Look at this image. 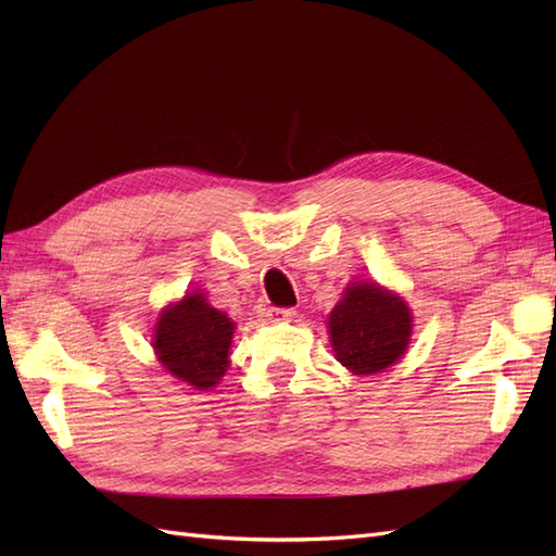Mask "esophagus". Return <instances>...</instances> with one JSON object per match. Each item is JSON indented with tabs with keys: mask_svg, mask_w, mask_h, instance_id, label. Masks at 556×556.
<instances>
[{
	"mask_svg": "<svg viewBox=\"0 0 556 556\" xmlns=\"http://www.w3.org/2000/svg\"><path fill=\"white\" fill-rule=\"evenodd\" d=\"M267 316L273 321H287V319H293L295 316V309L293 307H269Z\"/></svg>",
	"mask_w": 556,
	"mask_h": 556,
	"instance_id": "obj_1",
	"label": "esophagus"
}]
</instances>
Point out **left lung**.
Segmentation results:
<instances>
[{
  "label": "left lung",
  "mask_w": 556,
  "mask_h": 556,
  "mask_svg": "<svg viewBox=\"0 0 556 556\" xmlns=\"http://www.w3.org/2000/svg\"><path fill=\"white\" fill-rule=\"evenodd\" d=\"M328 328L342 366L356 375H372L403 356L412 316L399 295L377 283H352L330 312Z\"/></svg>",
  "instance_id": "left-lung-1"
}]
</instances>
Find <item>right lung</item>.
<instances>
[{"label": "right lung", "instance_id": "1", "mask_svg": "<svg viewBox=\"0 0 556 556\" xmlns=\"http://www.w3.org/2000/svg\"><path fill=\"white\" fill-rule=\"evenodd\" d=\"M232 328L228 316L214 309L202 293L186 295L157 321L153 340L157 361L195 389H210L228 368Z\"/></svg>", "mask_w": 556, "mask_h": 556}]
</instances>
